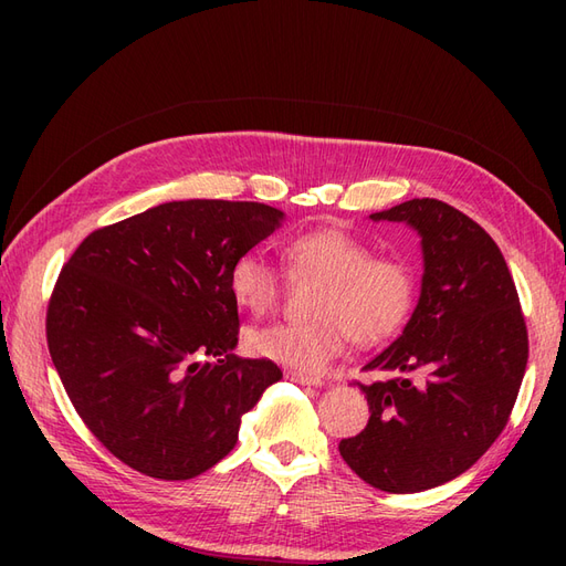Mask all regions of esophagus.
<instances>
[{
    "label": "esophagus",
    "mask_w": 566,
    "mask_h": 566,
    "mask_svg": "<svg viewBox=\"0 0 566 566\" xmlns=\"http://www.w3.org/2000/svg\"><path fill=\"white\" fill-rule=\"evenodd\" d=\"M287 380L293 382H300V385H310V387H321L323 380L318 378V375H312V373H297V370H287L285 373Z\"/></svg>",
    "instance_id": "1"
}]
</instances>
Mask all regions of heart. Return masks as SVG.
<instances>
[{"label":"heart","instance_id":"b5f03b06","mask_svg":"<svg viewBox=\"0 0 566 566\" xmlns=\"http://www.w3.org/2000/svg\"><path fill=\"white\" fill-rule=\"evenodd\" d=\"M290 276L316 279L314 318L252 328L245 345L254 356L295 370H321L345 347L378 345L397 333L416 304L418 281L406 260L375 256L373 248L342 229L306 231L283 245ZM231 295L262 316L279 300L281 276L262 254L243 252L229 271Z\"/></svg>","mask_w":566,"mask_h":566}]
</instances>
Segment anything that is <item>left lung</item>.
Here are the masks:
<instances>
[{
	"mask_svg": "<svg viewBox=\"0 0 566 566\" xmlns=\"http://www.w3.org/2000/svg\"><path fill=\"white\" fill-rule=\"evenodd\" d=\"M370 219L420 235L422 281L403 333L364 366L391 378L361 385L370 418L339 455L375 489L418 493L470 470L503 432L526 370V323L503 252L468 214L413 198Z\"/></svg>",
	"mask_w": 566,
	"mask_h": 566,
	"instance_id": "8db88e82",
	"label": "left lung"
}]
</instances>
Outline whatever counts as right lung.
<instances>
[{"mask_svg": "<svg viewBox=\"0 0 566 566\" xmlns=\"http://www.w3.org/2000/svg\"><path fill=\"white\" fill-rule=\"evenodd\" d=\"M283 219L262 202L172 200L90 233L63 266L46 312L51 361L84 424L125 465L167 482L202 474L283 378L266 358L233 354L229 287L235 256Z\"/></svg>", "mask_w": 566, "mask_h": 566, "instance_id": "add662e5", "label": "right lung"}]
</instances>
